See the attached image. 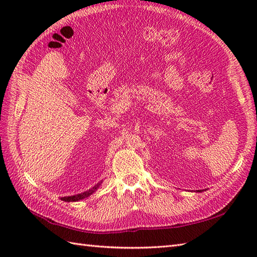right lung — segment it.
<instances>
[{
  "instance_id": "add662e5",
  "label": "right lung",
  "mask_w": 257,
  "mask_h": 257,
  "mask_svg": "<svg viewBox=\"0 0 257 257\" xmlns=\"http://www.w3.org/2000/svg\"><path fill=\"white\" fill-rule=\"evenodd\" d=\"M100 183H98L97 185H95L94 188L86 191V192H83V193H79V194H76V195H72V196H64V198H61V200L65 201V202H77L79 200H83L85 198H87V196H89L90 194H92L95 192V191L98 189V187H99Z\"/></svg>"
}]
</instances>
